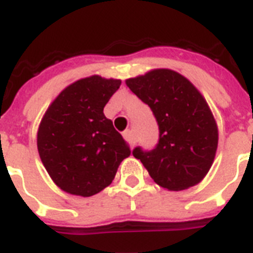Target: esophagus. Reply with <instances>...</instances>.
Listing matches in <instances>:
<instances>
[{"label": "esophagus", "instance_id": "34e87169", "mask_svg": "<svg viewBox=\"0 0 253 253\" xmlns=\"http://www.w3.org/2000/svg\"><path fill=\"white\" fill-rule=\"evenodd\" d=\"M123 136H125V139L128 142V143L132 146L135 143V135H134V131L132 130H126L123 132Z\"/></svg>", "mask_w": 253, "mask_h": 253}]
</instances>
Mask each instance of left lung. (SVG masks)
I'll list each match as a JSON object with an SVG mask.
<instances>
[{
	"mask_svg": "<svg viewBox=\"0 0 253 253\" xmlns=\"http://www.w3.org/2000/svg\"><path fill=\"white\" fill-rule=\"evenodd\" d=\"M127 87L150 106L159 125L152 151H132L158 186L183 191L199 184L217 150L216 121L202 92L178 71L154 69L126 80Z\"/></svg>",
	"mask_w": 253,
	"mask_h": 253,
	"instance_id": "left-lung-1",
	"label": "left lung"
}]
</instances>
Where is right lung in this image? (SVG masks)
Here are the masks:
<instances>
[{
    "mask_svg": "<svg viewBox=\"0 0 253 253\" xmlns=\"http://www.w3.org/2000/svg\"><path fill=\"white\" fill-rule=\"evenodd\" d=\"M121 80L90 75L63 88L37 131L42 163L55 184L70 195L92 196L109 187L130 146L103 114Z\"/></svg>",
    "mask_w": 253,
    "mask_h": 253,
    "instance_id": "1",
    "label": "right lung"
}]
</instances>
